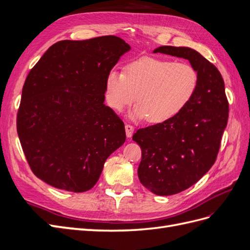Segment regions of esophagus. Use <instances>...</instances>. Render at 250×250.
I'll return each instance as SVG.
<instances>
[{
    "mask_svg": "<svg viewBox=\"0 0 250 250\" xmlns=\"http://www.w3.org/2000/svg\"><path fill=\"white\" fill-rule=\"evenodd\" d=\"M125 131H126L127 138H131L132 134H133V131H134V128H133L131 125L126 124V125H125Z\"/></svg>",
    "mask_w": 250,
    "mask_h": 250,
    "instance_id": "34e87169",
    "label": "esophagus"
}]
</instances>
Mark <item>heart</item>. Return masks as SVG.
<instances>
[{"mask_svg": "<svg viewBox=\"0 0 250 250\" xmlns=\"http://www.w3.org/2000/svg\"><path fill=\"white\" fill-rule=\"evenodd\" d=\"M199 76L187 62L144 57L128 63L124 74L111 70L105 78V99L118 112L135 100L132 120L162 124L177 117L197 92Z\"/></svg>", "mask_w": 250, "mask_h": 250, "instance_id": "heart-1", "label": "heart"}]
</instances>
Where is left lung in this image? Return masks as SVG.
Returning <instances> with one entry per match:
<instances>
[{
    "label": "left lung",
    "mask_w": 250,
    "mask_h": 250,
    "mask_svg": "<svg viewBox=\"0 0 250 250\" xmlns=\"http://www.w3.org/2000/svg\"><path fill=\"white\" fill-rule=\"evenodd\" d=\"M153 53L188 60L199 76L193 100L177 117L132 137L142 149L141 184L155 195L169 196L192 187L214 165L228 125L229 102L220 72L197 51L163 46Z\"/></svg>",
    "instance_id": "8db88e82"
}]
</instances>
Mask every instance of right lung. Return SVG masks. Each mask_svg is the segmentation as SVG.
<instances>
[{
	"mask_svg": "<svg viewBox=\"0 0 250 250\" xmlns=\"http://www.w3.org/2000/svg\"><path fill=\"white\" fill-rule=\"evenodd\" d=\"M130 46L118 36L62 41L30 71L18 134L30 168L44 183L74 193L92 188L125 127L105 101V78Z\"/></svg>",
	"mask_w": 250,
	"mask_h": 250,
	"instance_id": "obj_1",
	"label": "right lung"
}]
</instances>
